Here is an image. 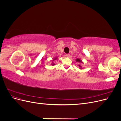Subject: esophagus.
<instances>
[{
  "label": "esophagus",
  "mask_w": 121,
  "mask_h": 121,
  "mask_svg": "<svg viewBox=\"0 0 121 121\" xmlns=\"http://www.w3.org/2000/svg\"><path fill=\"white\" fill-rule=\"evenodd\" d=\"M65 56H66L68 57H69V56H70V54H65Z\"/></svg>",
  "instance_id": "esophagus-1"
}]
</instances>
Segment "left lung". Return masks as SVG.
I'll return each instance as SVG.
<instances>
[{"label":"left lung","mask_w":121,"mask_h":121,"mask_svg":"<svg viewBox=\"0 0 121 121\" xmlns=\"http://www.w3.org/2000/svg\"><path fill=\"white\" fill-rule=\"evenodd\" d=\"M76 61L77 62H78V63H83V62L82 61V60H80V59H79V58H77L76 60ZM78 66L80 68V69H81L82 67H81V65H78Z\"/></svg>","instance_id":"8db88e82"}]
</instances>
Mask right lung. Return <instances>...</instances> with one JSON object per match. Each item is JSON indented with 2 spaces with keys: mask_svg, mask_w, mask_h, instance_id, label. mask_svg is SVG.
<instances>
[{
  "mask_svg": "<svg viewBox=\"0 0 121 121\" xmlns=\"http://www.w3.org/2000/svg\"><path fill=\"white\" fill-rule=\"evenodd\" d=\"M56 60V58H53V60H52V64H51V65H55V64L54 63V60Z\"/></svg>",
  "mask_w": 121,
  "mask_h": 121,
  "instance_id": "right-lung-1",
  "label": "right lung"
}]
</instances>
